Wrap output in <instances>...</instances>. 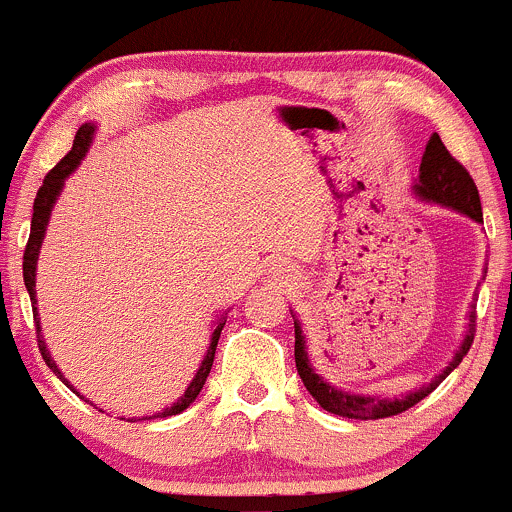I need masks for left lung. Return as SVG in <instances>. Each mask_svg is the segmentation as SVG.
Masks as SVG:
<instances>
[{
	"label": "left lung",
	"mask_w": 512,
	"mask_h": 512,
	"mask_svg": "<svg viewBox=\"0 0 512 512\" xmlns=\"http://www.w3.org/2000/svg\"><path fill=\"white\" fill-rule=\"evenodd\" d=\"M417 195L427 197V200H434V202H442V205H449L454 207V210L469 214V217L476 219V222H483L481 197H478L474 178H471L469 170L461 166L452 153L447 151V146L442 144L439 134L430 136V144H427L425 156H422L420 180H417ZM476 317L478 315L474 305L469 315V332H466L464 344H461L459 354L454 356L452 364L444 368V373H439L430 386L415 390V393L405 395V398L386 400V398H376V395H373V398L371 395H354L324 383L315 373V368L310 366V359H307L305 337H302V329L298 322H295V366H298V373L302 383H305V388L310 390L312 398H315L327 412L351 417V420H383V417L400 415V412L410 410L412 405L420 403L425 395H430L432 390L461 364V359L469 354L471 344H474Z\"/></svg>",
	"instance_id": "left-lung-1"
}]
</instances>
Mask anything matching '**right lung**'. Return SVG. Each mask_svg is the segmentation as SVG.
<instances>
[{"instance_id": "add662e5", "label": "right lung", "mask_w": 512, "mask_h": 512, "mask_svg": "<svg viewBox=\"0 0 512 512\" xmlns=\"http://www.w3.org/2000/svg\"><path fill=\"white\" fill-rule=\"evenodd\" d=\"M92 134H95V126H92V124L80 126L78 134H75L73 148H70L68 156L60 158V161L56 163V168L48 170L46 178H43V185H41V188H38V192H36L34 217H31V234H29V241H26V251H24V285H26V290H29L31 305H34L38 349H41V356H43V361H46V364H48V368H51V371L56 373V376L60 378V381L65 383V386H68V381H65L63 376H60L58 366L53 364L51 354H48V349H46V342H43V337H41V324H38V315H36V258H38V251H41V241H43V234H46L48 214H51L53 202H56V197H58L60 188H63L65 178H68V175L73 173V170L80 166L82 156H85L87 146H90V141H92ZM224 322H227V317H222V320L217 322V327H214V332H212V344H210V349H207L205 361H202L200 371H197V376L192 378V383L188 386V390H185V395H180V400L173 405V408H166V410L158 412V415H153V417L178 415V412H183V410L188 408V405L192 403V400L197 398V393H200L202 386H205L207 376H210V368H212V361H214V349H217L219 334H222Z\"/></svg>"}]
</instances>
